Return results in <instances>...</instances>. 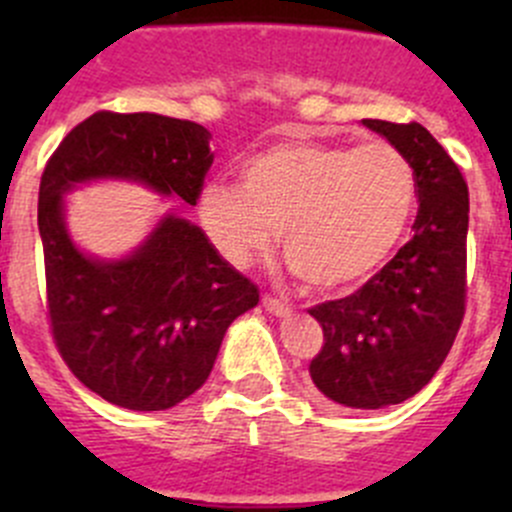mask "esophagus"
<instances>
[{"instance_id":"1","label":"esophagus","mask_w":512,"mask_h":512,"mask_svg":"<svg viewBox=\"0 0 512 512\" xmlns=\"http://www.w3.org/2000/svg\"><path fill=\"white\" fill-rule=\"evenodd\" d=\"M262 307H265L270 314H275V317H287V314L292 312V309H289L285 302L270 297V294H265V297H262Z\"/></svg>"}]
</instances>
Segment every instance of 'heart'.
I'll list each match as a JSON object with an SVG mask.
<instances>
[{
  "mask_svg": "<svg viewBox=\"0 0 512 512\" xmlns=\"http://www.w3.org/2000/svg\"><path fill=\"white\" fill-rule=\"evenodd\" d=\"M411 160L386 141H285L242 165L240 185L200 190V223L220 255L242 267L280 247L314 292L339 294L384 267L414 220Z\"/></svg>",
  "mask_w": 512,
  "mask_h": 512,
  "instance_id": "b5f03b06",
  "label": "heart"
}]
</instances>
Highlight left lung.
<instances>
[{"label": "left lung", "instance_id": "8db88e82", "mask_svg": "<svg viewBox=\"0 0 512 512\" xmlns=\"http://www.w3.org/2000/svg\"><path fill=\"white\" fill-rule=\"evenodd\" d=\"M361 123L414 165V237L354 294L309 309L324 329L309 376L334 404L371 411L418 394L451 352L466 309L468 185L421 123Z\"/></svg>", "mask_w": 512, "mask_h": 512}]
</instances>
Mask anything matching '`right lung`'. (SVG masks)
Wrapping results in <instances>:
<instances>
[{
	"label": "right lung",
	"mask_w": 512,
	"mask_h": 512,
	"mask_svg": "<svg viewBox=\"0 0 512 512\" xmlns=\"http://www.w3.org/2000/svg\"><path fill=\"white\" fill-rule=\"evenodd\" d=\"M210 163L200 123L108 111L79 123L46 163L39 235L51 332L76 379L108 404L165 411L193 396L260 292L173 210L126 255H91L66 225V195L116 180L195 205Z\"/></svg>",
	"instance_id": "obj_1"
}]
</instances>
